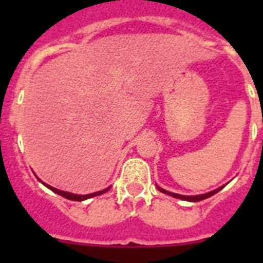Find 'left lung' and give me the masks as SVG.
Returning a JSON list of instances; mask_svg holds the SVG:
<instances>
[{"label":"left lung","mask_w":263,"mask_h":263,"mask_svg":"<svg viewBox=\"0 0 263 263\" xmlns=\"http://www.w3.org/2000/svg\"><path fill=\"white\" fill-rule=\"evenodd\" d=\"M225 185H221V187L216 188V190H213V191L211 192H206V194H203V195H195V196H185V195H179V194H174V192H170V191H166V190H163V188H160L159 185H157V188L159 190L160 192H163V194L166 195H170V196L173 197H176V199H180V200H185V201H192V203H195V201H200V200H204V199H208V197H211L212 195L217 194L220 190H222Z\"/></svg>","instance_id":"1"}]
</instances>
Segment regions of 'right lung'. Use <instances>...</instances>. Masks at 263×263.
<instances>
[{
    "mask_svg": "<svg viewBox=\"0 0 263 263\" xmlns=\"http://www.w3.org/2000/svg\"><path fill=\"white\" fill-rule=\"evenodd\" d=\"M39 182L42 183V184H45L46 187L48 188V190H51L52 192H55V194L60 195V196L66 197V199H68V200H73V201H83V200H87V199H90V197H95V196H99V195H103L105 194V192H108L109 190H110V187H106L105 190H103V191H97V192H93V194H88V195H76V194H71V192H66V191H62V190H58V188L55 187H51V185L46 184V183H43L41 180V179L38 178Z\"/></svg>",
    "mask_w": 263,
    "mask_h": 263,
    "instance_id": "1",
    "label": "right lung"
}]
</instances>
